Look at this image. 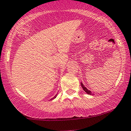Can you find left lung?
Returning <instances> with one entry per match:
<instances>
[{
    "label": "left lung",
    "instance_id": "1",
    "mask_svg": "<svg viewBox=\"0 0 131 131\" xmlns=\"http://www.w3.org/2000/svg\"><path fill=\"white\" fill-rule=\"evenodd\" d=\"M81 86H82V89H83V90H84V91L86 93L89 94V95H92V93H91V91H90V90H88V89L86 88L84 86V84L82 83V82H81Z\"/></svg>",
    "mask_w": 131,
    "mask_h": 131
}]
</instances>
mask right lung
<instances>
[{
	"mask_svg": "<svg viewBox=\"0 0 131 131\" xmlns=\"http://www.w3.org/2000/svg\"><path fill=\"white\" fill-rule=\"evenodd\" d=\"M56 96H57V95H56L55 96H54V97H53V98H52V99H50V100H53V99H55V98L56 97Z\"/></svg>",
	"mask_w": 131,
	"mask_h": 131,
	"instance_id": "right-lung-1",
	"label": "right lung"
}]
</instances>
